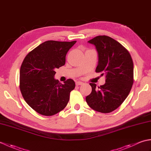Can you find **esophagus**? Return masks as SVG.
Returning <instances> with one entry per match:
<instances>
[{
    "mask_svg": "<svg viewBox=\"0 0 151 151\" xmlns=\"http://www.w3.org/2000/svg\"><path fill=\"white\" fill-rule=\"evenodd\" d=\"M82 84H84V82H81V81H76V86H81V85H82Z\"/></svg>",
    "mask_w": 151,
    "mask_h": 151,
    "instance_id": "34e87169",
    "label": "esophagus"
}]
</instances>
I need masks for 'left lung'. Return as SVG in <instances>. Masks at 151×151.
I'll use <instances>...</instances> for the list:
<instances>
[{"label": "left lung", "instance_id": "8db88e82", "mask_svg": "<svg viewBox=\"0 0 151 151\" xmlns=\"http://www.w3.org/2000/svg\"><path fill=\"white\" fill-rule=\"evenodd\" d=\"M88 43L95 45L98 53L95 71L105 74L106 82L98 88L90 83L92 91L86 101L94 110L110 113L123 103L132 87L133 61L129 51L110 37L99 36Z\"/></svg>", "mask_w": 151, "mask_h": 151}]
</instances>
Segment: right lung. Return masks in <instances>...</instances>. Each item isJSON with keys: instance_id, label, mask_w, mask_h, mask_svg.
<instances>
[{"instance_id": "add662e5", "label": "right lung", "mask_w": 151, "mask_h": 151, "mask_svg": "<svg viewBox=\"0 0 151 151\" xmlns=\"http://www.w3.org/2000/svg\"><path fill=\"white\" fill-rule=\"evenodd\" d=\"M76 41H47L24 58L20 69V90L24 101L37 113L50 116L63 110L75 89L72 79L64 84L54 78L55 70L65 65V56Z\"/></svg>"}]
</instances>
